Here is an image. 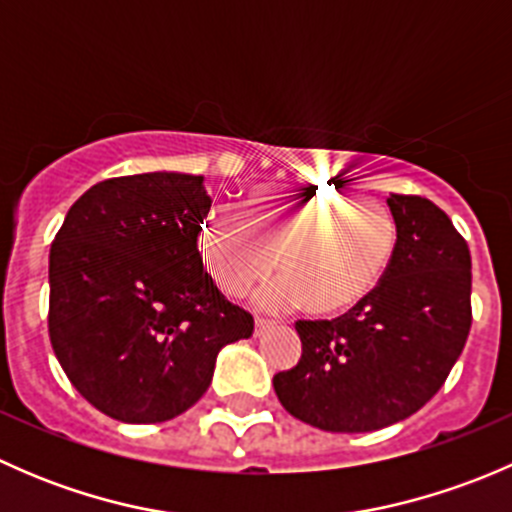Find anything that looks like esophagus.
Wrapping results in <instances>:
<instances>
[{
    "label": "esophagus",
    "instance_id": "1",
    "mask_svg": "<svg viewBox=\"0 0 512 512\" xmlns=\"http://www.w3.org/2000/svg\"><path fill=\"white\" fill-rule=\"evenodd\" d=\"M272 324H275V322H272V319H267V317H257V319H255V334H257V337H260L262 332H267V329H270Z\"/></svg>",
    "mask_w": 512,
    "mask_h": 512
}]
</instances>
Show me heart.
<instances>
[{
    "instance_id": "1",
    "label": "heart",
    "mask_w": 512,
    "mask_h": 512,
    "mask_svg": "<svg viewBox=\"0 0 512 512\" xmlns=\"http://www.w3.org/2000/svg\"><path fill=\"white\" fill-rule=\"evenodd\" d=\"M205 272L227 294L247 292L275 265L285 272L265 304H302L317 317L359 307L384 280L396 223L381 200L260 185L245 195V218L210 210L195 237Z\"/></svg>"
}]
</instances>
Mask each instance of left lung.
<instances>
[{"mask_svg": "<svg viewBox=\"0 0 512 512\" xmlns=\"http://www.w3.org/2000/svg\"><path fill=\"white\" fill-rule=\"evenodd\" d=\"M396 250L379 287L342 317L297 322L302 356L275 374L280 404L332 433L379 431L433 399L471 332V252L418 195L386 198Z\"/></svg>", "mask_w": 512, "mask_h": 512, "instance_id": "8db88e82", "label": "left lung"}]
</instances>
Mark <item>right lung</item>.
<instances>
[{
	"label": "right lung",
	"instance_id": "add662e5",
	"mask_svg": "<svg viewBox=\"0 0 512 512\" xmlns=\"http://www.w3.org/2000/svg\"><path fill=\"white\" fill-rule=\"evenodd\" d=\"M203 175H123L66 213L49 252V337L81 396L123 423L188 411L220 349L252 337L250 314L203 270Z\"/></svg>",
	"mask_w": 512,
	"mask_h": 512
}]
</instances>
